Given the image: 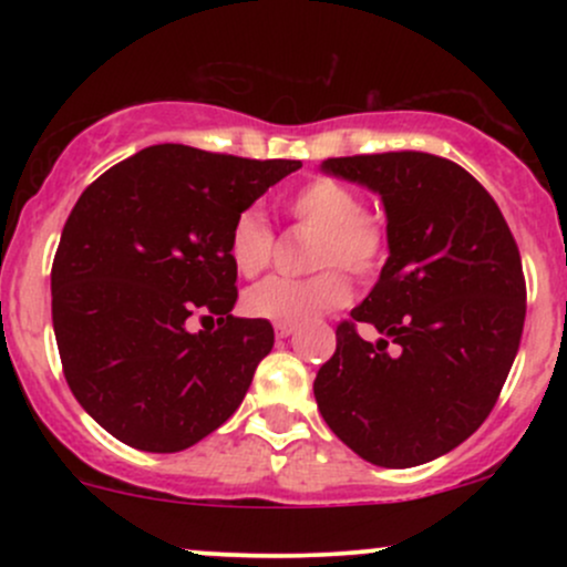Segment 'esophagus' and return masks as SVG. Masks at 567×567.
Segmentation results:
<instances>
[{
    "label": "esophagus",
    "instance_id": "obj_1",
    "mask_svg": "<svg viewBox=\"0 0 567 567\" xmlns=\"http://www.w3.org/2000/svg\"><path fill=\"white\" fill-rule=\"evenodd\" d=\"M292 330H296V324H290V322H275V333H277V338H288Z\"/></svg>",
    "mask_w": 567,
    "mask_h": 567
}]
</instances>
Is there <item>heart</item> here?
<instances>
[{"label": "heart", "mask_w": 567, "mask_h": 567, "mask_svg": "<svg viewBox=\"0 0 567 567\" xmlns=\"http://www.w3.org/2000/svg\"><path fill=\"white\" fill-rule=\"evenodd\" d=\"M285 213L298 226L315 229L309 264L311 277H269L245 296V311L258 320L303 322L320 311L336 309L349 298V279L370 277L386 256V226L362 207L360 194L343 181L317 175L285 199ZM275 229L256 207L234 218L226 252L239 277L252 279L275 258Z\"/></svg>", "instance_id": "obj_1"}]
</instances>
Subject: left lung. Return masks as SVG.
Segmentation results:
<instances>
[{
    "instance_id": "obj_1",
    "label": "left lung",
    "mask_w": 567,
    "mask_h": 567,
    "mask_svg": "<svg viewBox=\"0 0 567 567\" xmlns=\"http://www.w3.org/2000/svg\"><path fill=\"white\" fill-rule=\"evenodd\" d=\"M322 167L381 194L389 261L336 328L333 357L315 379L317 408L370 464H426L477 432L517 357L525 324L517 243L485 186L437 154H354ZM360 321L382 341L357 334Z\"/></svg>"
}]
</instances>
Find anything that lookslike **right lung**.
I'll return each instance as SVG.
<instances>
[{
    "label": "right lung",
    "instance_id": "right-lung-1",
    "mask_svg": "<svg viewBox=\"0 0 567 567\" xmlns=\"http://www.w3.org/2000/svg\"><path fill=\"white\" fill-rule=\"evenodd\" d=\"M296 159L148 146L82 192L53 261V328L71 394L130 447H192L239 408L275 347L239 320L226 252L234 218ZM216 319L199 334L187 320Z\"/></svg>",
    "mask_w": 567,
    "mask_h": 567
}]
</instances>
